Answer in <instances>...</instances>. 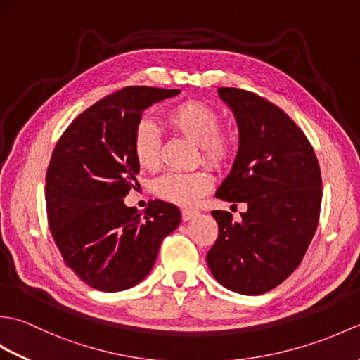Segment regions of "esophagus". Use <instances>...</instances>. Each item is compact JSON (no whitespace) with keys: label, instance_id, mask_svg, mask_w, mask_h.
I'll use <instances>...</instances> for the list:
<instances>
[{"label":"esophagus","instance_id":"34e87169","mask_svg":"<svg viewBox=\"0 0 360 360\" xmlns=\"http://www.w3.org/2000/svg\"><path fill=\"white\" fill-rule=\"evenodd\" d=\"M181 213H182V219H184V221L192 219L193 217L198 215V212H196V210H192V209H182Z\"/></svg>","mask_w":360,"mask_h":360}]
</instances>
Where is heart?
Returning <instances> with one entry per match:
<instances>
[{
	"label": "heart",
	"mask_w": 360,
	"mask_h": 360,
	"mask_svg": "<svg viewBox=\"0 0 360 360\" xmlns=\"http://www.w3.org/2000/svg\"><path fill=\"white\" fill-rule=\"evenodd\" d=\"M165 122L176 133L198 145L201 160L213 168L226 167L235 153V134L231 128L219 125V112L200 101H184L165 112ZM133 155L141 168L158 170L160 162V142L155 127L142 120L133 133ZM213 179L207 170L190 173H167L155 184V193L162 200L188 207L209 192Z\"/></svg>",
	"instance_id": "1"
}]
</instances>
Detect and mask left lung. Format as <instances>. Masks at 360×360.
I'll return each instance as SVG.
<instances>
[{
	"mask_svg": "<svg viewBox=\"0 0 360 360\" xmlns=\"http://www.w3.org/2000/svg\"><path fill=\"white\" fill-rule=\"evenodd\" d=\"M240 129L238 155L217 198L246 202L241 221L213 210L218 238L207 252L224 288L259 295L292 274L314 236L322 205V173L308 137L277 105L257 93L218 88Z\"/></svg>",
	"mask_w": 360,
	"mask_h": 360,
	"instance_id": "obj_1",
	"label": "left lung"
}]
</instances>
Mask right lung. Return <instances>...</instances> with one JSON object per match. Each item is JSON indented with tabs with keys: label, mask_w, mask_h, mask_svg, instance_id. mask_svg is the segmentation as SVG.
<instances>
[{
	"label": "right lung",
	"mask_w": 360,
	"mask_h": 360,
	"mask_svg": "<svg viewBox=\"0 0 360 360\" xmlns=\"http://www.w3.org/2000/svg\"><path fill=\"white\" fill-rule=\"evenodd\" d=\"M176 94L179 89L122 88L79 114L52 151L48 224L66 266L91 288L117 292L141 283L181 223L170 202L151 201L143 215L124 202L137 186L131 143L142 111Z\"/></svg>",
	"instance_id": "obj_1"
}]
</instances>
